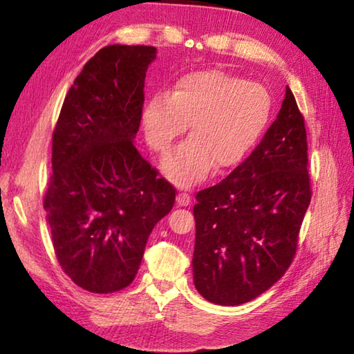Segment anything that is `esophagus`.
Returning <instances> with one entry per match:
<instances>
[{
    "instance_id": "34e87169",
    "label": "esophagus",
    "mask_w": 354,
    "mask_h": 354,
    "mask_svg": "<svg viewBox=\"0 0 354 354\" xmlns=\"http://www.w3.org/2000/svg\"><path fill=\"white\" fill-rule=\"evenodd\" d=\"M190 201H192V196L189 194H185V192H179L176 195L178 206H189Z\"/></svg>"
}]
</instances>
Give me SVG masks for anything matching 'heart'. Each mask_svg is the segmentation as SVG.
<instances>
[{"mask_svg": "<svg viewBox=\"0 0 354 354\" xmlns=\"http://www.w3.org/2000/svg\"><path fill=\"white\" fill-rule=\"evenodd\" d=\"M272 97L259 82L221 70L189 73L173 91L154 93L143 107L148 147L164 154L189 123L190 137L167 156L162 169L173 183L192 187L209 170L232 169L266 131Z\"/></svg>", "mask_w": 354, "mask_h": 354, "instance_id": "heart-1", "label": "heart"}]
</instances>
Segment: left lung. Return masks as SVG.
<instances>
[{
	"instance_id": "left-lung-1",
	"label": "left lung",
	"mask_w": 354,
	"mask_h": 354,
	"mask_svg": "<svg viewBox=\"0 0 354 354\" xmlns=\"http://www.w3.org/2000/svg\"><path fill=\"white\" fill-rule=\"evenodd\" d=\"M304 117L286 87L278 117L223 181L196 194L195 287L207 301L254 299L290 267L310 189Z\"/></svg>"
}]
</instances>
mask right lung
<instances>
[{
	"label": "right lung",
	"instance_id": "1",
	"mask_svg": "<svg viewBox=\"0 0 354 354\" xmlns=\"http://www.w3.org/2000/svg\"><path fill=\"white\" fill-rule=\"evenodd\" d=\"M156 48L109 45L65 95L53 131V173L44 196L64 273L92 293L133 283L154 225L176 189L134 147L147 68Z\"/></svg>",
	"mask_w": 354,
	"mask_h": 354
}]
</instances>
